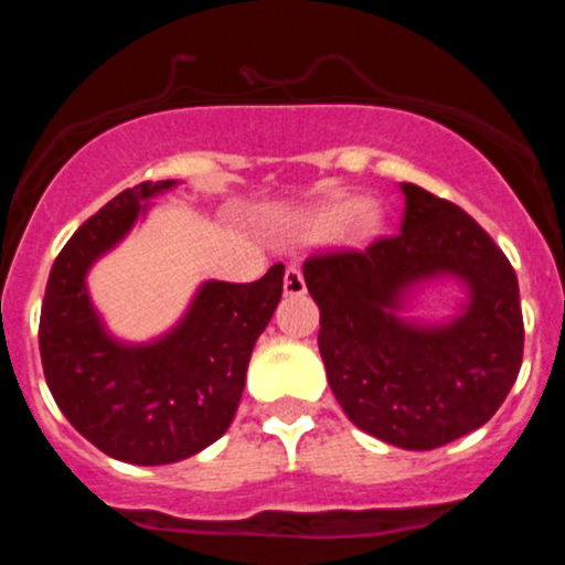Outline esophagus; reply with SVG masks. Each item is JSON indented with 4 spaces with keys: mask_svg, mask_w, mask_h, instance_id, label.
I'll return each instance as SVG.
<instances>
[{
    "mask_svg": "<svg viewBox=\"0 0 565 565\" xmlns=\"http://www.w3.org/2000/svg\"><path fill=\"white\" fill-rule=\"evenodd\" d=\"M284 291L287 295H305V278L297 265H289L287 274H284Z\"/></svg>",
    "mask_w": 565,
    "mask_h": 565,
    "instance_id": "esophagus-1",
    "label": "esophagus"
}]
</instances>
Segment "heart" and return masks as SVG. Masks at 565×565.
<instances>
[{
	"label": "heart",
	"mask_w": 565,
	"mask_h": 565,
	"mask_svg": "<svg viewBox=\"0 0 565 565\" xmlns=\"http://www.w3.org/2000/svg\"><path fill=\"white\" fill-rule=\"evenodd\" d=\"M345 223L353 225L355 233H361V236H372V233L380 228V212L374 210L372 204H361V201L345 199L327 206V210H321L319 215L310 220V228L316 233H334Z\"/></svg>",
	"instance_id": "1"
}]
</instances>
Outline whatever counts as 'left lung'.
Here are the masks:
<instances>
[{
    "mask_svg": "<svg viewBox=\"0 0 565 565\" xmlns=\"http://www.w3.org/2000/svg\"><path fill=\"white\" fill-rule=\"evenodd\" d=\"M401 231L364 249L316 252L302 265L321 310L319 350L334 398L355 427L427 451L489 423L523 361L515 270L494 238L451 201L401 183ZM471 289L462 317L438 330L404 324L397 297L433 275Z\"/></svg>",
    "mask_w": 565,
    "mask_h": 565,
    "instance_id": "left-lung-1",
    "label": "left lung"
}]
</instances>
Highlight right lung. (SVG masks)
Returning <instances> with one entry per match:
<instances>
[{"mask_svg": "<svg viewBox=\"0 0 565 565\" xmlns=\"http://www.w3.org/2000/svg\"><path fill=\"white\" fill-rule=\"evenodd\" d=\"M172 180L140 183L82 225L50 270L39 353L55 404L89 444L129 465H170L228 430L252 348L284 291L276 263L252 284L210 281L180 327L153 345H121L103 332L84 276L132 228Z\"/></svg>", "mask_w": 565, "mask_h": 565, "instance_id": "1", "label": "right lung"}]
</instances>
